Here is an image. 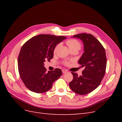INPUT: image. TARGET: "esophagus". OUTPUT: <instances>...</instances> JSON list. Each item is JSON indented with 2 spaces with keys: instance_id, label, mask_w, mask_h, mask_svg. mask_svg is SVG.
<instances>
[{
  "instance_id": "esophagus-1",
  "label": "esophagus",
  "mask_w": 122,
  "mask_h": 122,
  "mask_svg": "<svg viewBox=\"0 0 122 122\" xmlns=\"http://www.w3.org/2000/svg\"><path fill=\"white\" fill-rule=\"evenodd\" d=\"M68 71H67V70H65V69H62V73H67Z\"/></svg>"
}]
</instances>
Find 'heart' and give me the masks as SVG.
<instances>
[{"instance_id":"heart-1","label":"heart","mask_w":122,"mask_h":122,"mask_svg":"<svg viewBox=\"0 0 122 122\" xmlns=\"http://www.w3.org/2000/svg\"><path fill=\"white\" fill-rule=\"evenodd\" d=\"M66 44H67V45H68L69 49L71 51L73 50H78L81 48V43L78 41H77L75 39H69L66 41ZM59 47H60V45H59V44H57V45L55 46L53 50L54 53H55L57 52ZM64 63L65 65H67L69 64V62L68 61H65L64 62Z\"/></svg>"}]
</instances>
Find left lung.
I'll use <instances>...</instances> for the list:
<instances>
[{
  "instance_id": "obj_1",
  "label": "left lung",
  "mask_w": 122,
  "mask_h": 122,
  "mask_svg": "<svg viewBox=\"0 0 122 122\" xmlns=\"http://www.w3.org/2000/svg\"><path fill=\"white\" fill-rule=\"evenodd\" d=\"M83 42L84 51L78 61L84 69L82 74L72 72L73 79L69 83L70 88L79 95H86L95 90L104 76L107 60L104 48L101 43L91 34L82 33L73 36Z\"/></svg>"
}]
</instances>
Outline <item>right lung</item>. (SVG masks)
I'll return each instance as SVG.
<instances>
[{
	"label": "right lung",
	"instance_id": "add662e5",
	"mask_svg": "<svg viewBox=\"0 0 122 122\" xmlns=\"http://www.w3.org/2000/svg\"><path fill=\"white\" fill-rule=\"evenodd\" d=\"M66 38L65 36L42 34L23 44L18 56V71L28 90L36 93H45L62 75L61 70L58 68L47 72L44 63L53 58L55 46Z\"/></svg>",
	"mask_w": 122,
	"mask_h": 122
}]
</instances>
